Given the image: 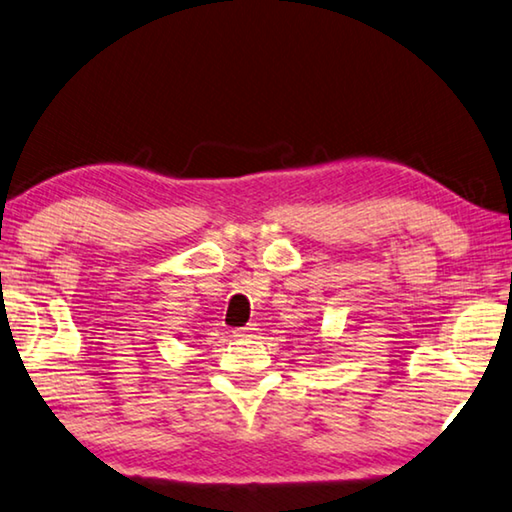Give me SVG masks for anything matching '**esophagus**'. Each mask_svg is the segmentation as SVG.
Segmentation results:
<instances>
[{
	"mask_svg": "<svg viewBox=\"0 0 512 512\" xmlns=\"http://www.w3.org/2000/svg\"><path fill=\"white\" fill-rule=\"evenodd\" d=\"M255 330H257V328H253V326H246V328H237V330H234V337H237V339L255 337Z\"/></svg>",
	"mask_w": 512,
	"mask_h": 512,
	"instance_id": "34e87169",
	"label": "esophagus"
}]
</instances>
